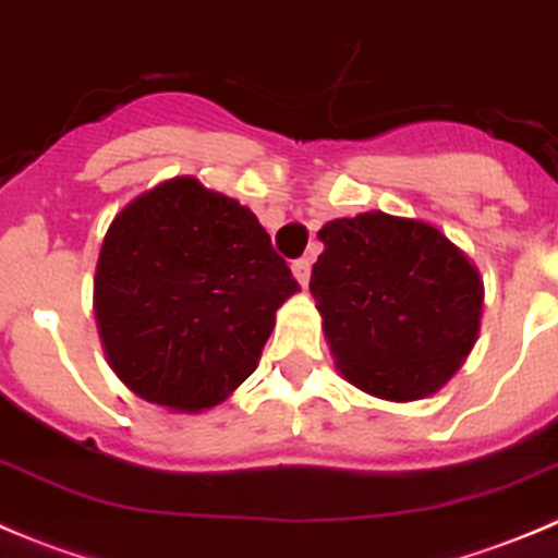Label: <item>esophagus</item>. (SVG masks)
<instances>
[{
    "instance_id": "esophagus-1",
    "label": "esophagus",
    "mask_w": 558,
    "mask_h": 558,
    "mask_svg": "<svg viewBox=\"0 0 558 558\" xmlns=\"http://www.w3.org/2000/svg\"><path fill=\"white\" fill-rule=\"evenodd\" d=\"M291 272H294V278H298L300 286L308 283L311 278V260L308 258H298L294 264H291Z\"/></svg>"
}]
</instances>
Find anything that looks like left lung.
<instances>
[{
  "label": "left lung",
  "instance_id": "obj_1",
  "mask_svg": "<svg viewBox=\"0 0 558 558\" xmlns=\"http://www.w3.org/2000/svg\"><path fill=\"white\" fill-rule=\"evenodd\" d=\"M316 235L308 289L341 378L391 403L430 398L478 341V267L436 225L384 210Z\"/></svg>",
  "mask_w": 558,
  "mask_h": 558
}]
</instances>
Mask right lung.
Returning a JSON list of instances; mask_svg holds the SVG:
<instances>
[{"mask_svg":"<svg viewBox=\"0 0 558 558\" xmlns=\"http://www.w3.org/2000/svg\"><path fill=\"white\" fill-rule=\"evenodd\" d=\"M298 291L253 210L183 174L113 217L94 316L105 359L133 395L197 414L255 373L275 311Z\"/></svg>","mask_w":558,"mask_h":558,"instance_id":"add662e5","label":"right lung"}]
</instances>
